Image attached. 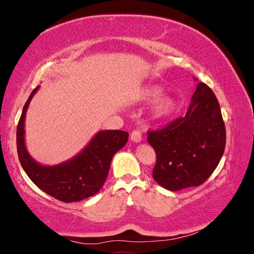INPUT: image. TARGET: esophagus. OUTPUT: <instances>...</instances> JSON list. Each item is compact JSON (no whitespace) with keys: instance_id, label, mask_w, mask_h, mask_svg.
I'll return each instance as SVG.
<instances>
[{"instance_id":"34e87169","label":"esophagus","mask_w":254,"mask_h":254,"mask_svg":"<svg viewBox=\"0 0 254 254\" xmlns=\"http://www.w3.org/2000/svg\"><path fill=\"white\" fill-rule=\"evenodd\" d=\"M130 139H131V141L135 142V143H139L141 142L142 140V133L139 129H134L133 131L131 132V134H130Z\"/></svg>"}]
</instances>
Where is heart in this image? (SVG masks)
<instances>
[{
    "mask_svg": "<svg viewBox=\"0 0 254 254\" xmlns=\"http://www.w3.org/2000/svg\"><path fill=\"white\" fill-rule=\"evenodd\" d=\"M161 94H162V89L157 86V84H150V86L145 87L141 91L140 99L142 102L149 103L155 101ZM175 109V99L172 96H162L153 104L151 108V117L155 120H164L172 115Z\"/></svg>",
    "mask_w": 254,
    "mask_h": 254,
    "instance_id": "1",
    "label": "heart"
}]
</instances>
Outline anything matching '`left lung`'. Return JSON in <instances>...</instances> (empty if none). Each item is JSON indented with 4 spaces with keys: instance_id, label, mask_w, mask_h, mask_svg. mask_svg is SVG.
Listing matches in <instances>:
<instances>
[{
    "instance_id": "left-lung-1",
    "label": "left lung",
    "mask_w": 254,
    "mask_h": 254,
    "mask_svg": "<svg viewBox=\"0 0 254 254\" xmlns=\"http://www.w3.org/2000/svg\"><path fill=\"white\" fill-rule=\"evenodd\" d=\"M147 134L157 155L152 177L170 190L202 184L217 167L226 147L218 101L203 82L198 83L186 117Z\"/></svg>"
}]
</instances>
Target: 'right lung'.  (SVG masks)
I'll use <instances>...</instances> for the list:
<instances>
[{"label": "right lung", "instance_id": "obj_1", "mask_svg": "<svg viewBox=\"0 0 254 254\" xmlns=\"http://www.w3.org/2000/svg\"><path fill=\"white\" fill-rule=\"evenodd\" d=\"M38 89L39 86L30 93L17 127V150L23 170L38 188L60 201L75 202L93 196L104 186L115 152L126 145L128 132L103 130L73 159L55 166L41 165L29 156L24 142L25 114Z\"/></svg>", "mask_w": 254, "mask_h": 254}]
</instances>
